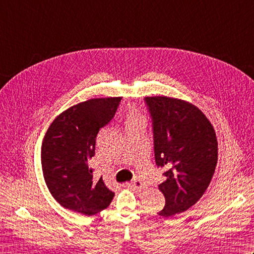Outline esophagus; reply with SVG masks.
Returning <instances> with one entry per match:
<instances>
[{
    "label": "esophagus",
    "instance_id": "1",
    "mask_svg": "<svg viewBox=\"0 0 254 254\" xmlns=\"http://www.w3.org/2000/svg\"><path fill=\"white\" fill-rule=\"evenodd\" d=\"M127 186L130 187L131 189H133V190H135V191H139L141 190V189L143 188V182L139 180V179H134L133 181H131L130 183H127Z\"/></svg>",
    "mask_w": 254,
    "mask_h": 254
}]
</instances>
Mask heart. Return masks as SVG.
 I'll return each mask as SVG.
<instances>
[{
	"label": "heart",
	"instance_id": "obj_1",
	"mask_svg": "<svg viewBox=\"0 0 254 254\" xmlns=\"http://www.w3.org/2000/svg\"><path fill=\"white\" fill-rule=\"evenodd\" d=\"M136 123H145L144 117L136 110H130L127 113V124H136Z\"/></svg>",
	"mask_w": 254,
	"mask_h": 254
}]
</instances>
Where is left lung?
Listing matches in <instances>:
<instances>
[{
	"mask_svg": "<svg viewBox=\"0 0 254 254\" xmlns=\"http://www.w3.org/2000/svg\"><path fill=\"white\" fill-rule=\"evenodd\" d=\"M152 119L155 163L164 167L159 185L166 204L158 215L169 217L202 197L217 164V139L203 112L187 101L145 97Z\"/></svg>",
	"mask_w": 254,
	"mask_h": 254,
	"instance_id": "obj_1",
	"label": "left lung"
}]
</instances>
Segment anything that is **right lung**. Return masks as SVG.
Instances as JSON below:
<instances>
[{
  "instance_id": "obj_1",
  "label": "right lung",
  "mask_w": 254,
  "mask_h": 254,
  "mask_svg": "<svg viewBox=\"0 0 254 254\" xmlns=\"http://www.w3.org/2000/svg\"><path fill=\"white\" fill-rule=\"evenodd\" d=\"M121 98L90 99L61 113L48 128L42 143L41 164L52 196L63 207L91 216L109 206L115 193L102 178L94 177L89 160L96 137L109 123Z\"/></svg>"
}]
</instances>
